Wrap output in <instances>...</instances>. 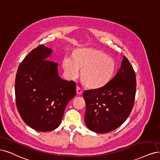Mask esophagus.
<instances>
[{"mask_svg":"<svg viewBox=\"0 0 160 160\" xmlns=\"http://www.w3.org/2000/svg\"><path fill=\"white\" fill-rule=\"evenodd\" d=\"M76 91H77V94L79 95H82V89H81V88H80L79 87H77V88H76Z\"/></svg>","mask_w":160,"mask_h":160,"instance_id":"1","label":"esophagus"}]
</instances>
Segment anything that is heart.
Returning <instances> with one entry per match:
<instances>
[{
	"label": "heart",
	"instance_id": "obj_1",
	"mask_svg": "<svg viewBox=\"0 0 160 160\" xmlns=\"http://www.w3.org/2000/svg\"><path fill=\"white\" fill-rule=\"evenodd\" d=\"M63 67L65 73L75 78L81 72V80L88 89L97 90L111 80L115 69L114 60L101 50L79 48L73 52L72 59L65 58Z\"/></svg>",
	"mask_w": 160,
	"mask_h": 160
}]
</instances>
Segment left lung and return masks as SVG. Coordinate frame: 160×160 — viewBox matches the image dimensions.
<instances>
[{
	"mask_svg": "<svg viewBox=\"0 0 160 160\" xmlns=\"http://www.w3.org/2000/svg\"><path fill=\"white\" fill-rule=\"evenodd\" d=\"M136 87L135 72L124 56L117 73L105 86L84 91L87 127L95 132L104 134L122 125L132 110Z\"/></svg>",
	"mask_w": 160,
	"mask_h": 160,
	"instance_id": "obj_1",
	"label": "left lung"
}]
</instances>
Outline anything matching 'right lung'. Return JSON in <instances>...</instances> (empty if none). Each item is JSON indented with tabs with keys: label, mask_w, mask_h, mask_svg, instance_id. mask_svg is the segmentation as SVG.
<instances>
[{
	"label": "right lung",
	"mask_w": 160,
	"mask_h": 160,
	"mask_svg": "<svg viewBox=\"0 0 160 160\" xmlns=\"http://www.w3.org/2000/svg\"><path fill=\"white\" fill-rule=\"evenodd\" d=\"M52 52L43 44L32 49L20 64L15 79L20 117L40 132L58 127L66 106L76 95L75 82L62 79L58 75V63L48 59Z\"/></svg>",
	"instance_id": "1"
}]
</instances>
